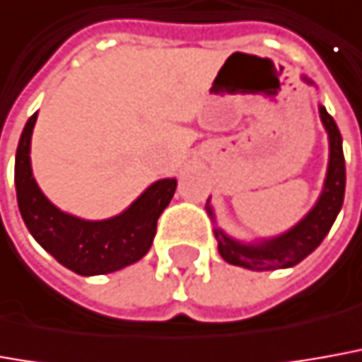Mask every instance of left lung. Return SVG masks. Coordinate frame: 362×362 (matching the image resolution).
<instances>
[{"label": "left lung", "instance_id": "1", "mask_svg": "<svg viewBox=\"0 0 362 362\" xmlns=\"http://www.w3.org/2000/svg\"><path fill=\"white\" fill-rule=\"evenodd\" d=\"M307 85H313V81L301 77ZM319 117L329 136V164H327L323 190L317 198L315 206L305 214L293 228L287 232L264 238L259 242H238L218 228L216 214L210 206V198L206 202L208 216L214 222V235L218 240V252L228 264L240 265L252 272H274L293 267L311 252H315L319 243L325 240L331 226L341 212L343 198H345V156H343V139L337 129V122L327 112L323 105H319Z\"/></svg>", "mask_w": 362, "mask_h": 362}]
</instances>
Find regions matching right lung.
<instances>
[{
	"label": "right lung",
	"instance_id": "obj_1",
	"mask_svg": "<svg viewBox=\"0 0 362 362\" xmlns=\"http://www.w3.org/2000/svg\"><path fill=\"white\" fill-rule=\"evenodd\" d=\"M37 112L27 120L17 144V206L29 233L59 264L78 275L119 272L142 259L156 235V222L170 204L176 178L150 184L124 212L109 220H83L59 210L37 186L31 170V134Z\"/></svg>",
	"mask_w": 362,
	"mask_h": 362
}]
</instances>
